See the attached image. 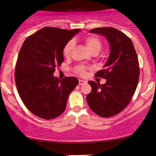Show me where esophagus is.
<instances>
[{
    "label": "esophagus",
    "instance_id": "esophagus-1",
    "mask_svg": "<svg viewBox=\"0 0 156 156\" xmlns=\"http://www.w3.org/2000/svg\"><path fill=\"white\" fill-rule=\"evenodd\" d=\"M85 83H86V81H85V80H79L78 85H83Z\"/></svg>",
    "mask_w": 156,
    "mask_h": 156
}]
</instances>
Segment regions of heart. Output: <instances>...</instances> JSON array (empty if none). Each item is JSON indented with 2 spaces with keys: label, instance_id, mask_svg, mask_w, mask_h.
I'll return each mask as SVG.
<instances>
[{
  "label": "heart",
  "instance_id": "obj_1",
  "mask_svg": "<svg viewBox=\"0 0 156 156\" xmlns=\"http://www.w3.org/2000/svg\"><path fill=\"white\" fill-rule=\"evenodd\" d=\"M85 44L90 51L92 54L99 53L100 51L102 49V42L100 39L98 37L95 36H88L84 39ZM74 46H75V42L73 40L69 41L65 45L63 48V56L65 57H69L71 55L72 50H73ZM87 68L84 66H78L76 67V71L77 73L80 74L81 76H85L87 73Z\"/></svg>",
  "mask_w": 156,
  "mask_h": 156
}]
</instances>
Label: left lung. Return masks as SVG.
I'll return each mask as SVG.
<instances>
[{
    "mask_svg": "<svg viewBox=\"0 0 156 156\" xmlns=\"http://www.w3.org/2000/svg\"><path fill=\"white\" fill-rule=\"evenodd\" d=\"M106 37L110 53L104 69L95 76L106 79L105 84L89 81L90 93L87 95L90 108L102 117H111L129 104L137 87L139 64L131 39L114 27H100L90 30Z\"/></svg>",
    "mask_w": 156,
    "mask_h": 156,
    "instance_id": "left-lung-1",
    "label": "left lung"
}]
</instances>
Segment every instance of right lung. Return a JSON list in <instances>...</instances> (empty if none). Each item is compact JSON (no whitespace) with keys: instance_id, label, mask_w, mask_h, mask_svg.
<instances>
[{"instance_id":"right-lung-1","label":"right lung","mask_w":156,"mask_h":156,"mask_svg":"<svg viewBox=\"0 0 156 156\" xmlns=\"http://www.w3.org/2000/svg\"><path fill=\"white\" fill-rule=\"evenodd\" d=\"M80 30L43 27L28 37L20 50L15 71L17 90L24 105L37 117L52 119L61 115L78 84L75 77L61 80L54 73L63 61L65 45Z\"/></svg>"}]
</instances>
